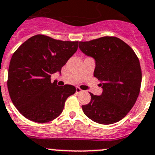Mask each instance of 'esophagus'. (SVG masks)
Masks as SVG:
<instances>
[{"mask_svg":"<svg viewBox=\"0 0 155 155\" xmlns=\"http://www.w3.org/2000/svg\"><path fill=\"white\" fill-rule=\"evenodd\" d=\"M83 92V91L81 90L80 88L77 87V88H76V92H77V93H80V92Z\"/></svg>","mask_w":155,"mask_h":155,"instance_id":"obj_1","label":"esophagus"}]
</instances>
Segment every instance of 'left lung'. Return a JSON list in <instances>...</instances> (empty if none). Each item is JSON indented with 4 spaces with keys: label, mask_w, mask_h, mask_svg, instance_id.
I'll return each instance as SVG.
<instances>
[{
    "label": "left lung",
    "mask_w": 155,
    "mask_h": 155,
    "mask_svg": "<svg viewBox=\"0 0 155 155\" xmlns=\"http://www.w3.org/2000/svg\"><path fill=\"white\" fill-rule=\"evenodd\" d=\"M79 48L93 58L94 77L103 81L102 94L90 93L91 101L81 107L83 112L102 125L117 122L133 108L140 90L142 74L137 55L125 42L115 37L80 41Z\"/></svg>",
    "instance_id": "obj_1"
}]
</instances>
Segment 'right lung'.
I'll use <instances>...</instances> for the list:
<instances>
[{
  "label": "right lung",
  "instance_id": "right-lung-1",
  "mask_svg": "<svg viewBox=\"0 0 155 155\" xmlns=\"http://www.w3.org/2000/svg\"><path fill=\"white\" fill-rule=\"evenodd\" d=\"M78 41H63L38 34L29 38L15 51L10 61L8 89L13 104L32 121L45 123L61 114L65 101L74 94L71 84L58 86L51 75L75 53Z\"/></svg>",
  "mask_w": 155,
  "mask_h": 155
}]
</instances>
